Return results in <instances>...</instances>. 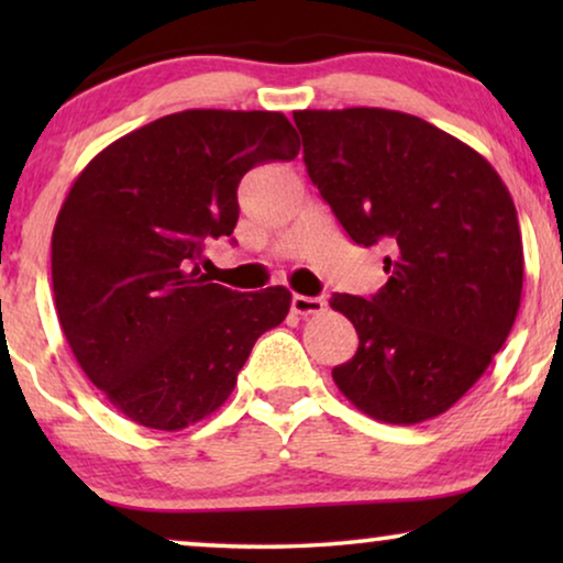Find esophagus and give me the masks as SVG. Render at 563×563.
<instances>
[{"label":"esophagus","mask_w":563,"mask_h":563,"mask_svg":"<svg viewBox=\"0 0 563 563\" xmlns=\"http://www.w3.org/2000/svg\"><path fill=\"white\" fill-rule=\"evenodd\" d=\"M322 310H325V299L322 297H305V295L291 297V312L295 314L307 318V314H318Z\"/></svg>","instance_id":"34e87169"}]
</instances>
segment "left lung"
<instances>
[{
  "label": "left lung",
  "mask_w": 563,
  "mask_h": 563,
  "mask_svg": "<svg viewBox=\"0 0 563 563\" xmlns=\"http://www.w3.org/2000/svg\"><path fill=\"white\" fill-rule=\"evenodd\" d=\"M305 166L358 245H384L372 299L333 295L358 333L333 368L351 405L391 426L438 418L487 372L518 318L522 238L482 153L415 114L299 110Z\"/></svg>",
  "instance_id": "left-lung-1"
}]
</instances>
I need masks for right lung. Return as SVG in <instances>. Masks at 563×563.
<instances>
[{"mask_svg": "<svg viewBox=\"0 0 563 563\" xmlns=\"http://www.w3.org/2000/svg\"><path fill=\"white\" fill-rule=\"evenodd\" d=\"M297 153L282 112L184 110L76 176L53 228V299L81 372L128 420L174 433L210 418L287 318L289 289L233 291L197 261L233 233L243 174Z\"/></svg>", "mask_w": 563, "mask_h": 563, "instance_id": "right-lung-1", "label": "right lung"}]
</instances>
